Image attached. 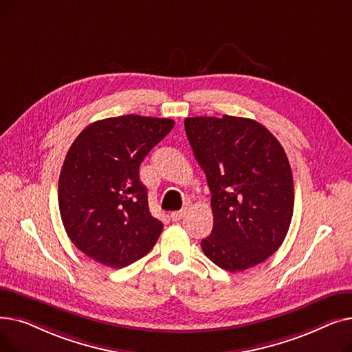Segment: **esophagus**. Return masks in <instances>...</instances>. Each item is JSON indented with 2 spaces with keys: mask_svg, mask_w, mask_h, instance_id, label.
I'll use <instances>...</instances> for the list:
<instances>
[{
  "mask_svg": "<svg viewBox=\"0 0 352 352\" xmlns=\"http://www.w3.org/2000/svg\"><path fill=\"white\" fill-rule=\"evenodd\" d=\"M184 215H186V212L184 211H175L170 215V218H171V221H174V223H178V221H181L184 218Z\"/></svg>",
  "mask_w": 352,
  "mask_h": 352,
  "instance_id": "1",
  "label": "esophagus"
}]
</instances>
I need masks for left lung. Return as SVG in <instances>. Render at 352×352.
I'll list each match as a JSON object with an SVG mask.
<instances>
[{
    "instance_id": "1",
    "label": "left lung",
    "mask_w": 352,
    "mask_h": 352,
    "mask_svg": "<svg viewBox=\"0 0 352 352\" xmlns=\"http://www.w3.org/2000/svg\"><path fill=\"white\" fill-rule=\"evenodd\" d=\"M184 125L211 191L214 227L202 251L230 272L264 263L284 243L294 212L283 145L250 118L192 117Z\"/></svg>"
}]
</instances>
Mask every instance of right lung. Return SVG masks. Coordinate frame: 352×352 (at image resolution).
I'll use <instances>...</instances> for the list:
<instances>
[{"label": "right lung", "mask_w": 352, "mask_h": 352, "mask_svg": "<svg viewBox=\"0 0 352 352\" xmlns=\"http://www.w3.org/2000/svg\"><path fill=\"white\" fill-rule=\"evenodd\" d=\"M174 120L121 116L89 124L69 146L58 181L64 228L97 263L124 268L146 255L162 232L148 208L140 165Z\"/></svg>", "instance_id": "right-lung-1"}]
</instances>
